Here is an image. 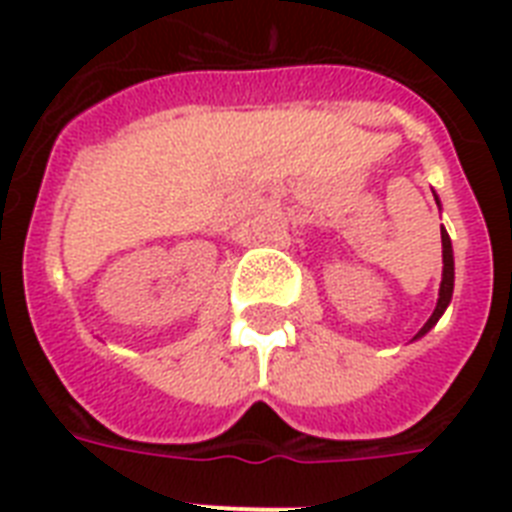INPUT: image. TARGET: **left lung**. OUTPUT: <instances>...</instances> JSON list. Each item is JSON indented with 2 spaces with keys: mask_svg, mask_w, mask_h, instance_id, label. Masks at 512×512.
I'll use <instances>...</instances> for the list:
<instances>
[{
  "mask_svg": "<svg viewBox=\"0 0 512 512\" xmlns=\"http://www.w3.org/2000/svg\"><path fill=\"white\" fill-rule=\"evenodd\" d=\"M441 247H444V279H441V292H438V305L436 311H433V316L428 319V324L420 329L422 337L425 332H428L433 324H436L438 319H441V313L446 311V305H449V300H452V292H454V257H452V241H449V233L441 231Z\"/></svg>",
  "mask_w": 512,
  "mask_h": 512,
  "instance_id": "8db88e82",
  "label": "left lung"
}]
</instances>
